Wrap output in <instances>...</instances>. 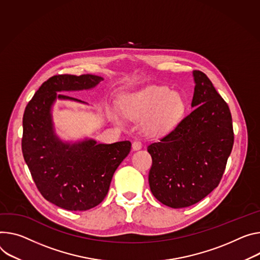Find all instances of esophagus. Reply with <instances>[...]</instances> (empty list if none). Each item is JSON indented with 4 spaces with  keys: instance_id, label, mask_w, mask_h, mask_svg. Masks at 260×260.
<instances>
[{
    "instance_id": "34e87169",
    "label": "esophagus",
    "mask_w": 260,
    "mask_h": 260,
    "mask_svg": "<svg viewBox=\"0 0 260 260\" xmlns=\"http://www.w3.org/2000/svg\"><path fill=\"white\" fill-rule=\"evenodd\" d=\"M141 147H142V142H141V141H139V140L134 141V142H133V149L134 150H138Z\"/></svg>"
}]
</instances>
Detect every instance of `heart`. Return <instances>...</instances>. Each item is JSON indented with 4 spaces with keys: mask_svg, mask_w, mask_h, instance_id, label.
<instances>
[{
    "mask_svg": "<svg viewBox=\"0 0 260 260\" xmlns=\"http://www.w3.org/2000/svg\"><path fill=\"white\" fill-rule=\"evenodd\" d=\"M184 103L178 93L165 87H148L127 99L123 111L127 116L139 118L150 114L146 127L153 133L170 128L179 119ZM117 120V117L114 116Z\"/></svg>",
    "mask_w": 260,
    "mask_h": 260,
    "instance_id": "heart-1",
    "label": "heart"
}]
</instances>
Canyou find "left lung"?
Here are the masks:
<instances>
[{
    "label": "left lung",
    "instance_id": "1",
    "mask_svg": "<svg viewBox=\"0 0 260 260\" xmlns=\"http://www.w3.org/2000/svg\"><path fill=\"white\" fill-rule=\"evenodd\" d=\"M193 75L195 109L147 146L152 157L148 175L151 193L172 208L191 206L215 190L234 141L227 103L205 74L194 70Z\"/></svg>",
    "mask_w": 260,
    "mask_h": 260
}]
</instances>
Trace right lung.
Listing matches in <instances>:
<instances>
[{"label":"right lung","instance_id":"right-lung-1","mask_svg":"<svg viewBox=\"0 0 260 260\" xmlns=\"http://www.w3.org/2000/svg\"><path fill=\"white\" fill-rule=\"evenodd\" d=\"M101 81L93 75L54 76L39 87L23 113L21 150L32 178L44 199L67 210L99 205L132 148L129 141L96 144L86 140L70 145L54 134L51 109L56 99L81 102L57 92L90 89Z\"/></svg>","mask_w":260,"mask_h":260}]
</instances>
